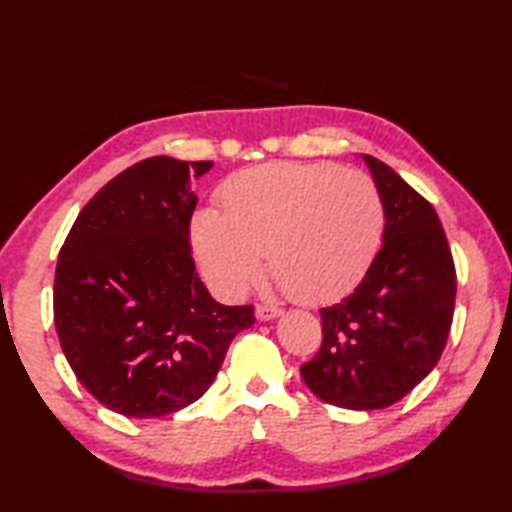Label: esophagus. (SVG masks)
Returning <instances> with one entry per match:
<instances>
[{
	"instance_id": "34e87169",
	"label": "esophagus",
	"mask_w": 512,
	"mask_h": 512,
	"mask_svg": "<svg viewBox=\"0 0 512 512\" xmlns=\"http://www.w3.org/2000/svg\"><path fill=\"white\" fill-rule=\"evenodd\" d=\"M255 314H257L259 321H270V319L279 317L281 310L275 308V306H257V308H255Z\"/></svg>"
}]
</instances>
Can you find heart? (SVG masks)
Segmentation results:
<instances>
[{"label":"heart","mask_w":512,"mask_h":512,"mask_svg":"<svg viewBox=\"0 0 512 512\" xmlns=\"http://www.w3.org/2000/svg\"><path fill=\"white\" fill-rule=\"evenodd\" d=\"M220 209H200L191 242L204 277L239 297L266 264L292 299L352 290L378 253L385 206L376 182L334 162H266L228 176Z\"/></svg>","instance_id":"1"}]
</instances>
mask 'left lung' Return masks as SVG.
I'll return each mask as SVG.
<instances>
[{
    "mask_svg": "<svg viewBox=\"0 0 512 512\" xmlns=\"http://www.w3.org/2000/svg\"><path fill=\"white\" fill-rule=\"evenodd\" d=\"M363 158L385 206L383 248L352 295L321 308V350L301 365L312 394L356 411L394 405L436 367L458 284L436 209L385 162Z\"/></svg>",
    "mask_w": 512,
    "mask_h": 512,
    "instance_id": "obj_1",
    "label": "left lung"
}]
</instances>
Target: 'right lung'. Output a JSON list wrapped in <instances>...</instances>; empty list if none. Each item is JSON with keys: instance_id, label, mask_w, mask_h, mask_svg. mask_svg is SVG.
Returning a JSON list of instances; mask_svg holds the SVG:
<instances>
[{"instance_id": "right-lung-1", "label": "right lung", "mask_w": 512, "mask_h": 512, "mask_svg": "<svg viewBox=\"0 0 512 512\" xmlns=\"http://www.w3.org/2000/svg\"><path fill=\"white\" fill-rule=\"evenodd\" d=\"M211 160L154 156L118 173L76 217L54 273V325L72 372L127 418L202 398L253 306H222L198 277L193 180Z\"/></svg>"}]
</instances>
